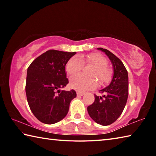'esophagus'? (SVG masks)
Masks as SVG:
<instances>
[{"mask_svg":"<svg viewBox=\"0 0 156 156\" xmlns=\"http://www.w3.org/2000/svg\"><path fill=\"white\" fill-rule=\"evenodd\" d=\"M83 95H84V93H83V92H79V91L77 92L78 96H83Z\"/></svg>","mask_w":156,"mask_h":156,"instance_id":"1","label":"esophagus"}]
</instances>
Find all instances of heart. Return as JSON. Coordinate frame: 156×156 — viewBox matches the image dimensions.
Here are the masks:
<instances>
[{
    "mask_svg": "<svg viewBox=\"0 0 156 156\" xmlns=\"http://www.w3.org/2000/svg\"><path fill=\"white\" fill-rule=\"evenodd\" d=\"M84 64L94 66L90 74L96 76L102 84L109 83L112 78L113 72L107 67V60L100 54H89L84 57L73 56L66 65V72L69 75H75L82 69ZM88 77L82 75L73 76L70 79L71 87L78 91H86L96 89L99 82L96 77Z\"/></svg>",
    "mask_w": 156,
    "mask_h": 156,
    "instance_id": "1",
    "label": "heart"
}]
</instances>
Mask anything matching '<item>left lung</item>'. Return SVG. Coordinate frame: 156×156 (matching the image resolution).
Wrapping results in <instances>:
<instances>
[{"mask_svg": "<svg viewBox=\"0 0 156 156\" xmlns=\"http://www.w3.org/2000/svg\"><path fill=\"white\" fill-rule=\"evenodd\" d=\"M109 57L113 69L111 83L99 91L102 96H95L94 103L87 107L90 117L99 125H109L120 117L127 101L129 94L128 72L122 62L109 50L100 47Z\"/></svg>", "mask_w": 156, "mask_h": 156, "instance_id": "left-lung-1", "label": "left lung"}]
</instances>
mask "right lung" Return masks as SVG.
<instances>
[{
	"label": "right lung",
	"instance_id": "add662e5",
	"mask_svg": "<svg viewBox=\"0 0 156 156\" xmlns=\"http://www.w3.org/2000/svg\"><path fill=\"white\" fill-rule=\"evenodd\" d=\"M76 52L48 50L29 66L25 91L29 106L41 122L47 125L62 120L76 92L60 91L69 83L65 66Z\"/></svg>",
	"mask_w": 156,
	"mask_h": 156
}]
</instances>
